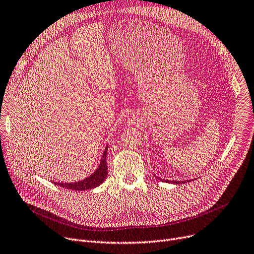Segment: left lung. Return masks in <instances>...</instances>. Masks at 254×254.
<instances>
[{
	"label": "left lung",
	"instance_id": "left-lung-1",
	"mask_svg": "<svg viewBox=\"0 0 254 254\" xmlns=\"http://www.w3.org/2000/svg\"><path fill=\"white\" fill-rule=\"evenodd\" d=\"M155 178H156V179H158V180H161V181H163V182H166V183H174V184H185V183L189 182V181H181V182H179V181H167V180L159 179V178H158V177H156V176H155Z\"/></svg>",
	"mask_w": 254,
	"mask_h": 254
}]
</instances>
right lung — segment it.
Masks as SVG:
<instances>
[{
  "mask_svg": "<svg viewBox=\"0 0 254 254\" xmlns=\"http://www.w3.org/2000/svg\"><path fill=\"white\" fill-rule=\"evenodd\" d=\"M107 151H108V145L106 146L102 158H101L100 164L97 167V170L87 177L86 179L74 182V183H57L55 182V185L60 186L62 188L65 189H70L74 191H86V190H92L98 186H100L104 182V180L107 177L108 174V168H107V162H106V157H107Z\"/></svg>",
  "mask_w": 254,
  "mask_h": 254,
  "instance_id": "add662e5",
  "label": "right lung"
}]
</instances>
